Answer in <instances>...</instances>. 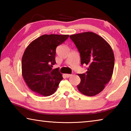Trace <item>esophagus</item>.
<instances>
[{"mask_svg":"<svg viewBox=\"0 0 131 131\" xmlns=\"http://www.w3.org/2000/svg\"><path fill=\"white\" fill-rule=\"evenodd\" d=\"M66 76L68 77V78H69V77H70L72 76V74H66Z\"/></svg>","mask_w":131,"mask_h":131,"instance_id":"1","label":"esophagus"}]
</instances>
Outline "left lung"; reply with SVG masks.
Instances as JSON below:
<instances>
[{
  "label": "left lung",
  "mask_w": 131,
  "mask_h": 131,
  "mask_svg": "<svg viewBox=\"0 0 131 131\" xmlns=\"http://www.w3.org/2000/svg\"><path fill=\"white\" fill-rule=\"evenodd\" d=\"M80 54L81 64L88 66L85 73L79 74L80 92L86 96H95L104 90L113 73L114 55L110 44L103 37L91 32L72 35Z\"/></svg>",
  "instance_id": "left-lung-1"
}]
</instances>
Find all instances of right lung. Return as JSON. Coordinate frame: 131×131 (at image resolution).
Returning <instances> with one entry per match:
<instances>
[{
	"label": "right lung",
	"mask_w": 131,
	"mask_h": 131,
	"mask_svg": "<svg viewBox=\"0 0 131 131\" xmlns=\"http://www.w3.org/2000/svg\"><path fill=\"white\" fill-rule=\"evenodd\" d=\"M69 35H44L34 40L26 48L22 58V75L26 85L35 93L48 96L56 91L62 75L56 63L57 46L67 39Z\"/></svg>",
	"instance_id": "1"
}]
</instances>
